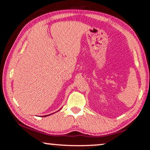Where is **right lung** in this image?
Here are the masks:
<instances>
[{"label":"right lung","instance_id":"obj_1","mask_svg":"<svg viewBox=\"0 0 150 150\" xmlns=\"http://www.w3.org/2000/svg\"><path fill=\"white\" fill-rule=\"evenodd\" d=\"M46 116H49V115H46Z\"/></svg>","mask_w":150,"mask_h":150}]
</instances>
